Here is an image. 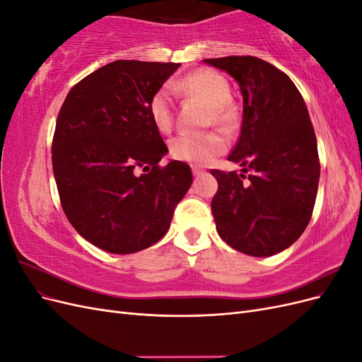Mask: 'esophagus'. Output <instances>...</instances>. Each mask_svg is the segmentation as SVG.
Wrapping results in <instances>:
<instances>
[{
	"label": "esophagus",
	"mask_w": 362,
	"mask_h": 362,
	"mask_svg": "<svg viewBox=\"0 0 362 362\" xmlns=\"http://www.w3.org/2000/svg\"><path fill=\"white\" fill-rule=\"evenodd\" d=\"M193 175H194V177H201V175H204V172H202V170H199V169L193 168Z\"/></svg>",
	"instance_id": "obj_1"
}]
</instances>
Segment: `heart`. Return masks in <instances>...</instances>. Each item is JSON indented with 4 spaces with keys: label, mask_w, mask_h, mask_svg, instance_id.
Here are the masks:
<instances>
[{
    "label": "heart",
    "mask_w": 362,
    "mask_h": 362,
    "mask_svg": "<svg viewBox=\"0 0 362 362\" xmlns=\"http://www.w3.org/2000/svg\"><path fill=\"white\" fill-rule=\"evenodd\" d=\"M173 87L206 107V125L221 129H229L234 125L235 110L231 104V86L221 74L199 69L185 75ZM149 115L160 133H169L172 129L173 100L168 87H161L151 96ZM225 146V140L216 133L204 136L181 134L170 141V154L177 160L205 166L223 152Z\"/></svg>",
    "instance_id": "obj_1"
}]
</instances>
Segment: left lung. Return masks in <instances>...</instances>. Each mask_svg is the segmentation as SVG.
<instances>
[{"label":"left lung","mask_w":362,"mask_h":362,"mask_svg":"<svg viewBox=\"0 0 362 362\" xmlns=\"http://www.w3.org/2000/svg\"><path fill=\"white\" fill-rule=\"evenodd\" d=\"M238 83L243 122L228 160L242 173L211 170L217 234L250 257L290 247L311 221L320 161L310 113L290 76L252 56L205 59ZM247 173V175L244 173Z\"/></svg>","instance_id":"8db88e82"}]
</instances>
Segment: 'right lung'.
Wrapping results in <instances>:
<instances>
[{"instance_id":"right-lung-1","label":"right lung","mask_w":362,"mask_h":362,"mask_svg":"<svg viewBox=\"0 0 362 362\" xmlns=\"http://www.w3.org/2000/svg\"><path fill=\"white\" fill-rule=\"evenodd\" d=\"M180 66L108 63L75 84L59 112L52 170L62 208L76 233L110 254L156 245L192 185L189 164H158L168 146L149 115L151 96Z\"/></svg>"}]
</instances>
